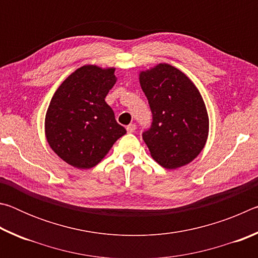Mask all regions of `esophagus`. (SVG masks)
I'll list each match as a JSON object with an SVG mask.
<instances>
[{
	"label": "esophagus",
	"mask_w": 258,
	"mask_h": 258,
	"mask_svg": "<svg viewBox=\"0 0 258 258\" xmlns=\"http://www.w3.org/2000/svg\"><path fill=\"white\" fill-rule=\"evenodd\" d=\"M135 130H137V125L135 124H130L126 126V131H127V133H133L135 132Z\"/></svg>",
	"instance_id": "34e87169"
}]
</instances>
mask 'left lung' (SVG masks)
<instances>
[{
  "mask_svg": "<svg viewBox=\"0 0 258 258\" xmlns=\"http://www.w3.org/2000/svg\"><path fill=\"white\" fill-rule=\"evenodd\" d=\"M152 113L142 138L157 163L177 168L197 157L208 137L206 106L197 87L181 71L160 63L140 74Z\"/></svg>",
  "mask_w": 258,
  "mask_h": 258,
  "instance_id": "1",
  "label": "left lung"
}]
</instances>
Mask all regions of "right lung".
Masks as SVG:
<instances>
[{
  "label": "right lung",
  "instance_id": "1",
  "mask_svg": "<svg viewBox=\"0 0 258 258\" xmlns=\"http://www.w3.org/2000/svg\"><path fill=\"white\" fill-rule=\"evenodd\" d=\"M113 73V68L83 66L63 81L51 99L45 117L47 142L74 167H94L126 133L104 101L117 80Z\"/></svg>",
  "mask_w": 258,
  "mask_h": 258
}]
</instances>
